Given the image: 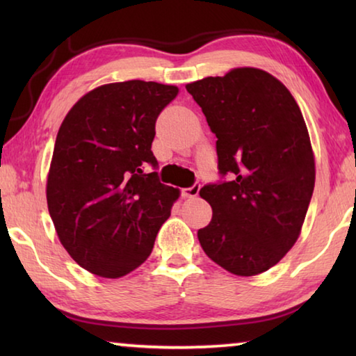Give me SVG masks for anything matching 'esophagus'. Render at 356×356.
<instances>
[{
    "mask_svg": "<svg viewBox=\"0 0 356 356\" xmlns=\"http://www.w3.org/2000/svg\"><path fill=\"white\" fill-rule=\"evenodd\" d=\"M200 190H201V185L195 184L193 186H190V188H184L182 196L184 197H196L197 195H200Z\"/></svg>",
    "mask_w": 356,
    "mask_h": 356,
    "instance_id": "obj_1",
    "label": "esophagus"
}]
</instances>
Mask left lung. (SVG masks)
Instances as JSON below:
<instances>
[{"label": "left lung", "mask_w": 356, "mask_h": 356, "mask_svg": "<svg viewBox=\"0 0 356 356\" xmlns=\"http://www.w3.org/2000/svg\"><path fill=\"white\" fill-rule=\"evenodd\" d=\"M212 134L229 182L202 186L212 221L197 231L206 254L237 276L278 264L300 237L316 161L300 106L278 78L256 67L186 84Z\"/></svg>", "instance_id": "8db88e82"}]
</instances>
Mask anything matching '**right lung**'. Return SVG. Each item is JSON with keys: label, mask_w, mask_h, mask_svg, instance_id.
Segmentation results:
<instances>
[{"label": "right lung", "mask_w": 356, "mask_h": 356, "mask_svg": "<svg viewBox=\"0 0 356 356\" xmlns=\"http://www.w3.org/2000/svg\"><path fill=\"white\" fill-rule=\"evenodd\" d=\"M177 86L130 80L92 89L65 114L47 177L48 212L70 257L102 278L146 261L180 190L144 174L155 120Z\"/></svg>", "instance_id": "obj_1"}]
</instances>
